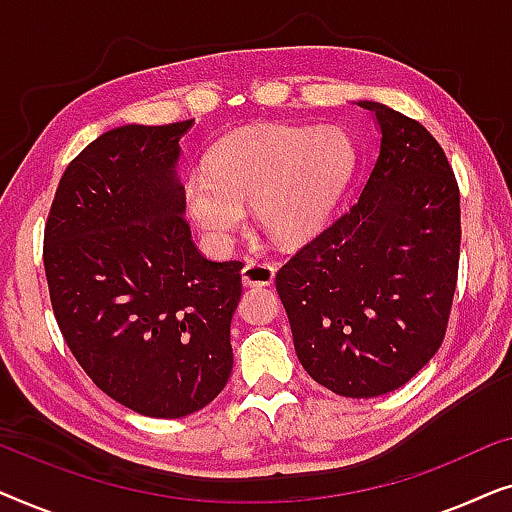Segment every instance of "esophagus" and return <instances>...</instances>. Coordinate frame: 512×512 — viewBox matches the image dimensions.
<instances>
[{
	"instance_id": "esophagus-1",
	"label": "esophagus",
	"mask_w": 512,
	"mask_h": 512,
	"mask_svg": "<svg viewBox=\"0 0 512 512\" xmlns=\"http://www.w3.org/2000/svg\"><path fill=\"white\" fill-rule=\"evenodd\" d=\"M244 286H270L275 282V268L265 261H249L242 268Z\"/></svg>"
}]
</instances>
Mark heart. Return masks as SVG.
<instances>
[{"label":"heart","mask_w":512,"mask_h":512,"mask_svg":"<svg viewBox=\"0 0 512 512\" xmlns=\"http://www.w3.org/2000/svg\"><path fill=\"white\" fill-rule=\"evenodd\" d=\"M354 167L345 130L263 128L235 132L184 181L188 214L212 244L230 242L244 223V207L279 242H305L331 214Z\"/></svg>","instance_id":"heart-1"}]
</instances>
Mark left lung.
<instances>
[{"label": "left lung", "mask_w": 512, "mask_h": 512, "mask_svg": "<svg viewBox=\"0 0 512 512\" xmlns=\"http://www.w3.org/2000/svg\"><path fill=\"white\" fill-rule=\"evenodd\" d=\"M380 156L359 200L279 268L293 347L314 382L347 398L389 394L445 340L459 275V186L415 118L359 102Z\"/></svg>", "instance_id": "8db88e82"}]
</instances>
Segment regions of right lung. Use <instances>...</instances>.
Here are the masks:
<instances>
[{
    "mask_svg": "<svg viewBox=\"0 0 512 512\" xmlns=\"http://www.w3.org/2000/svg\"><path fill=\"white\" fill-rule=\"evenodd\" d=\"M193 121L123 125L62 174L44 228L55 321L104 394L186 417L226 387L242 261H209L184 219L179 139Z\"/></svg>",
    "mask_w": 512,
    "mask_h": 512,
    "instance_id": "add662e5",
    "label": "right lung"
}]
</instances>
